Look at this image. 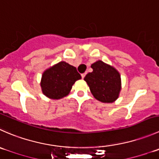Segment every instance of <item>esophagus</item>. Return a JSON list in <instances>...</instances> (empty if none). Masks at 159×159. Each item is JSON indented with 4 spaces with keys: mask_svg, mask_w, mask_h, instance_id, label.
I'll return each instance as SVG.
<instances>
[{
    "mask_svg": "<svg viewBox=\"0 0 159 159\" xmlns=\"http://www.w3.org/2000/svg\"><path fill=\"white\" fill-rule=\"evenodd\" d=\"M85 75H86L85 73H84V74H81V78H84V77H85Z\"/></svg>",
    "mask_w": 159,
    "mask_h": 159,
    "instance_id": "esophagus-1",
    "label": "esophagus"
}]
</instances>
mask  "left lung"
I'll list each match as a JSON object with an SVG mask.
<instances>
[{
    "label": "left lung",
    "mask_w": 159,
    "mask_h": 159,
    "mask_svg": "<svg viewBox=\"0 0 159 159\" xmlns=\"http://www.w3.org/2000/svg\"><path fill=\"white\" fill-rule=\"evenodd\" d=\"M93 71L87 74L84 80L93 96L98 101L111 103L118 98L121 89L120 75L112 66L98 61L91 65Z\"/></svg>",
    "instance_id": "1"
}]
</instances>
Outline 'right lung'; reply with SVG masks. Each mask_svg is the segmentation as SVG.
<instances>
[{
    "mask_svg": "<svg viewBox=\"0 0 159 159\" xmlns=\"http://www.w3.org/2000/svg\"><path fill=\"white\" fill-rule=\"evenodd\" d=\"M81 78L76 67L61 61L43 74L40 83L43 93L52 99L62 98L68 95L72 85Z\"/></svg>",
    "mask_w": 159,
    "mask_h": 159,
    "instance_id": "right-lung-1",
    "label": "right lung"
}]
</instances>
